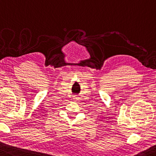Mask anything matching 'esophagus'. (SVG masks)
Segmentation results:
<instances>
[{"label":"esophagus","mask_w":156,"mask_h":156,"mask_svg":"<svg viewBox=\"0 0 156 156\" xmlns=\"http://www.w3.org/2000/svg\"><path fill=\"white\" fill-rule=\"evenodd\" d=\"M75 99H76V98H75Z\"/></svg>","instance_id":"34e87169"}]
</instances>
